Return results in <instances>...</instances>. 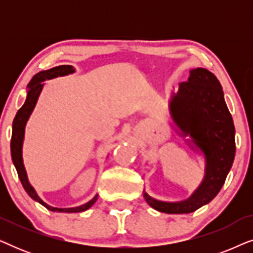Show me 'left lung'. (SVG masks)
Masks as SVG:
<instances>
[{"instance_id": "8db88e82", "label": "left lung", "mask_w": 253, "mask_h": 253, "mask_svg": "<svg viewBox=\"0 0 253 253\" xmlns=\"http://www.w3.org/2000/svg\"><path fill=\"white\" fill-rule=\"evenodd\" d=\"M170 124L191 150L204 159V177L189 198L164 202L144 190L152 209L168 214H188L209 204L224 184L235 159V126L220 82L204 68L190 70L188 82L171 91L168 101Z\"/></svg>"}]
</instances>
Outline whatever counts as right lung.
<instances>
[{
    "mask_svg": "<svg viewBox=\"0 0 253 253\" xmlns=\"http://www.w3.org/2000/svg\"><path fill=\"white\" fill-rule=\"evenodd\" d=\"M75 71H76L75 68L72 67V65H58V67L49 69V70L40 71L39 74L34 76L32 81H31L29 83V85H27L25 102H24L22 108L17 112L15 120H13L11 144H10L12 162L13 165H15L16 170L18 172V177L20 179V182H22L23 188L25 189V191L27 192V195H29L33 200H36V202L46 207L47 210L53 211V212H58V213H78V212L87 211L89 207L94 205V203L98 200V195H95L91 200H89V202L84 204V205H81L77 207L58 209V207H53L48 205L47 203H44L43 200L40 198L39 195H38L36 191V189L31 185L29 177H27V172L23 161V144H24V138H25L26 123L30 119L31 114L33 113L34 108H36L38 99H39L41 92H42L43 86L46 85L43 82L75 74Z\"/></svg>",
    "mask_w": 253,
    "mask_h": 253,
    "instance_id": "right-lung-1",
    "label": "right lung"
}]
</instances>
